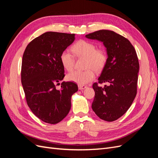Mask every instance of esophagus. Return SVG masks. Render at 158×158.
<instances>
[{"label": "esophagus", "instance_id": "obj_1", "mask_svg": "<svg viewBox=\"0 0 158 158\" xmlns=\"http://www.w3.org/2000/svg\"><path fill=\"white\" fill-rule=\"evenodd\" d=\"M87 88L86 85H78V88L79 89H84Z\"/></svg>", "mask_w": 158, "mask_h": 158}]
</instances>
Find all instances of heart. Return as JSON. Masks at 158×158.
Returning <instances> with one entry per match:
<instances>
[{
  "instance_id": "heart-1",
  "label": "heart",
  "mask_w": 158,
  "mask_h": 158,
  "mask_svg": "<svg viewBox=\"0 0 158 158\" xmlns=\"http://www.w3.org/2000/svg\"><path fill=\"white\" fill-rule=\"evenodd\" d=\"M72 51L79 57H84L85 60L86 70H75L66 76V78L71 82H75L78 85H84L95 78V72L101 71L106 65L107 60V56L104 50L97 49V47L93 43L80 40L75 44ZM60 63L63 68L68 70H73L74 66V57L69 50L66 49L61 52L60 56Z\"/></svg>"
}]
</instances>
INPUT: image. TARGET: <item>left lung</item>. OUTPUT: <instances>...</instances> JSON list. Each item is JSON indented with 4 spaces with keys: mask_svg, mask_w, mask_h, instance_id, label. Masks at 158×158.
Masks as SVG:
<instances>
[{
    "mask_svg": "<svg viewBox=\"0 0 158 158\" xmlns=\"http://www.w3.org/2000/svg\"><path fill=\"white\" fill-rule=\"evenodd\" d=\"M85 37L103 42L107 54L98 83L109 85L93 84L92 109L102 120L114 121L127 111L136 97L139 71L136 51L127 38L111 30L96 31Z\"/></svg>",
    "mask_w": 158,
    "mask_h": 158,
    "instance_id": "8db88e82",
    "label": "left lung"
}]
</instances>
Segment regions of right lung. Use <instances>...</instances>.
<instances>
[{"instance_id": "obj_1", "label": "right lung", "mask_w": 158, "mask_h": 158, "mask_svg": "<svg viewBox=\"0 0 158 158\" xmlns=\"http://www.w3.org/2000/svg\"><path fill=\"white\" fill-rule=\"evenodd\" d=\"M75 34L49 31L43 33L27 45L23 52L21 80L27 106L41 121L56 124L67 115L71 97L78 91L72 82H63L64 77L60 60L61 52L74 42Z\"/></svg>"}]
</instances>
